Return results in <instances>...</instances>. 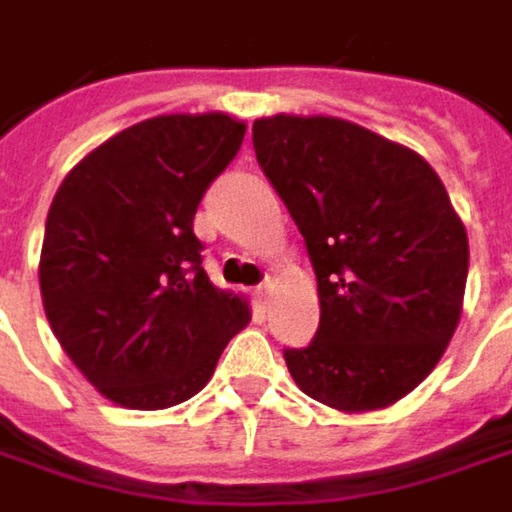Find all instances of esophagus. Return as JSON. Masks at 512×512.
<instances>
[{
    "label": "esophagus",
    "mask_w": 512,
    "mask_h": 512,
    "mask_svg": "<svg viewBox=\"0 0 512 512\" xmlns=\"http://www.w3.org/2000/svg\"><path fill=\"white\" fill-rule=\"evenodd\" d=\"M269 295H272V281H263V284L255 289V298L260 307H266L269 304Z\"/></svg>",
    "instance_id": "1"
}]
</instances>
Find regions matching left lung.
Returning <instances> with one entry per match:
<instances>
[{
    "instance_id": "1",
    "label": "left lung",
    "mask_w": 512,
    "mask_h": 512,
    "mask_svg": "<svg viewBox=\"0 0 512 512\" xmlns=\"http://www.w3.org/2000/svg\"><path fill=\"white\" fill-rule=\"evenodd\" d=\"M252 141L318 281V330L284 350L289 374L339 411L397 403L432 374L464 304L469 243L443 182L342 118H260Z\"/></svg>"
}]
</instances>
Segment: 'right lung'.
Returning <instances> with one entry per match:
<instances>
[{
	"label": "right lung",
	"instance_id": "1",
	"mask_svg": "<svg viewBox=\"0 0 512 512\" xmlns=\"http://www.w3.org/2000/svg\"><path fill=\"white\" fill-rule=\"evenodd\" d=\"M246 124L159 115L112 136L48 208L40 292L57 342L106 400L170 408L211 379L249 304L208 281L194 214Z\"/></svg>",
	"mask_w": 512,
	"mask_h": 512
}]
</instances>
